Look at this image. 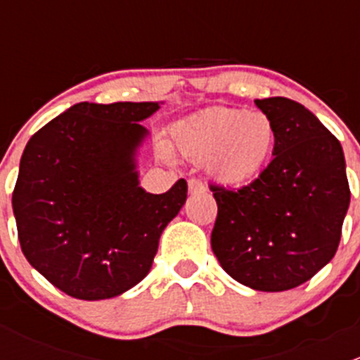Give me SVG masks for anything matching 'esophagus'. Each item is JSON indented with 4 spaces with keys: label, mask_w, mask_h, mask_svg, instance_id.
<instances>
[{
    "label": "esophagus",
    "mask_w": 360,
    "mask_h": 360,
    "mask_svg": "<svg viewBox=\"0 0 360 360\" xmlns=\"http://www.w3.org/2000/svg\"><path fill=\"white\" fill-rule=\"evenodd\" d=\"M188 190H190L191 195H197V193H205L207 186L198 179H190L188 181Z\"/></svg>",
    "instance_id": "esophagus-1"
}]
</instances>
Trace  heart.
<instances>
[{"instance_id":"b5f03b06","label":"heart","mask_w":360,"mask_h":360,"mask_svg":"<svg viewBox=\"0 0 360 360\" xmlns=\"http://www.w3.org/2000/svg\"><path fill=\"white\" fill-rule=\"evenodd\" d=\"M274 120L263 111L214 106L174 123L170 143L183 157L205 163L207 172L224 186H242L261 174L274 153ZM160 155L170 160L165 144Z\"/></svg>"}]
</instances>
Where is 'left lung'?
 I'll list each match as a JSON object with an SVG mask.
<instances>
[{
	"label": "left lung",
	"instance_id": "8db88e82",
	"mask_svg": "<svg viewBox=\"0 0 360 360\" xmlns=\"http://www.w3.org/2000/svg\"><path fill=\"white\" fill-rule=\"evenodd\" d=\"M274 120V160L240 190L210 186V248L240 284L281 292L310 281L336 254L350 205L343 148L321 120L285 97L254 101Z\"/></svg>",
	"mask_w": 360,
	"mask_h": 360
}]
</instances>
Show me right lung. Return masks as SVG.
I'll list each match as a JSON object with an SVG mask.
<instances>
[{
	"instance_id": "add662e5",
	"label": "right lung",
	"mask_w": 360,
	"mask_h": 360,
	"mask_svg": "<svg viewBox=\"0 0 360 360\" xmlns=\"http://www.w3.org/2000/svg\"><path fill=\"white\" fill-rule=\"evenodd\" d=\"M162 104L78 103L25 144L12 197L20 248L69 296L108 300L139 284L186 202L184 179L162 195L141 186V122Z\"/></svg>"
}]
</instances>
